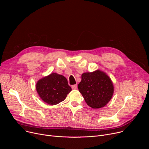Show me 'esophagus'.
<instances>
[{"label":"esophagus","mask_w":149,"mask_h":149,"mask_svg":"<svg viewBox=\"0 0 149 149\" xmlns=\"http://www.w3.org/2000/svg\"><path fill=\"white\" fill-rule=\"evenodd\" d=\"M71 88H72V90H76V89L77 88V84L73 85V86H72Z\"/></svg>","instance_id":"esophagus-1"}]
</instances>
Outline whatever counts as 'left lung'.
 <instances>
[{
	"instance_id": "8db88e82",
	"label": "left lung",
	"mask_w": 149,
	"mask_h": 149,
	"mask_svg": "<svg viewBox=\"0 0 149 149\" xmlns=\"http://www.w3.org/2000/svg\"><path fill=\"white\" fill-rule=\"evenodd\" d=\"M78 88L88 105L93 109L104 107L114 93L110 78L100 70L83 73Z\"/></svg>"
}]
</instances>
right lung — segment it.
I'll return each instance as SVG.
<instances>
[{"mask_svg":"<svg viewBox=\"0 0 149 149\" xmlns=\"http://www.w3.org/2000/svg\"><path fill=\"white\" fill-rule=\"evenodd\" d=\"M36 88L40 98L52 105L64 100L72 90L67 78L54 72L40 79L36 83Z\"/></svg>","mask_w":149,"mask_h":149,"instance_id":"right-lung-1","label":"right lung"}]
</instances>
